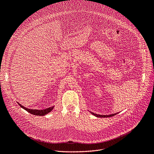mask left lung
<instances>
[{
    "label": "left lung",
    "mask_w": 154,
    "mask_h": 154,
    "mask_svg": "<svg viewBox=\"0 0 154 154\" xmlns=\"http://www.w3.org/2000/svg\"><path fill=\"white\" fill-rule=\"evenodd\" d=\"M93 115H94L96 117H99V118H108V117H111L116 115V113H115V114H112V115H97V114H95L94 112H91Z\"/></svg>",
    "instance_id": "left-lung-1"
}]
</instances>
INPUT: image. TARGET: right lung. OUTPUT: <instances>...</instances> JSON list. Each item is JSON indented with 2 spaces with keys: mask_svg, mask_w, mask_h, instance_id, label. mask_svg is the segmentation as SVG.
I'll list each match as a JSON object with an SVG mask.
<instances>
[{
  "mask_svg": "<svg viewBox=\"0 0 154 154\" xmlns=\"http://www.w3.org/2000/svg\"><path fill=\"white\" fill-rule=\"evenodd\" d=\"M18 104L23 108L24 109H25L26 111H27L28 112H29V113L32 115H36V116H44L46 114H48V112H51L52 111V109H53L54 107L52 106V107H50L48 108H46L45 109H42V110H38V109H28V108H26V107L22 106L21 104L18 103Z\"/></svg>",
  "mask_w": 154,
  "mask_h": 154,
  "instance_id": "obj_1",
  "label": "right lung"
}]
</instances>
